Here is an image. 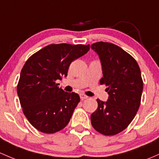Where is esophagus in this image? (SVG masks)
<instances>
[{
	"instance_id": "obj_1",
	"label": "esophagus",
	"mask_w": 159,
	"mask_h": 159,
	"mask_svg": "<svg viewBox=\"0 0 159 159\" xmlns=\"http://www.w3.org/2000/svg\"><path fill=\"white\" fill-rule=\"evenodd\" d=\"M80 98H81V99H82V100H84V99H88V96L85 95V94L82 93V94H81V95H80Z\"/></svg>"
}]
</instances>
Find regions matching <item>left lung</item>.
Wrapping results in <instances>:
<instances>
[{"instance_id": "obj_1", "label": "left lung", "mask_w": 159, "mask_h": 159, "mask_svg": "<svg viewBox=\"0 0 159 159\" xmlns=\"http://www.w3.org/2000/svg\"><path fill=\"white\" fill-rule=\"evenodd\" d=\"M91 48L98 53L106 84L107 102L97 99L98 107L90 116L99 133L113 136L123 131L132 121L141 102L143 82L138 63L128 53L114 43L96 42Z\"/></svg>"}]
</instances>
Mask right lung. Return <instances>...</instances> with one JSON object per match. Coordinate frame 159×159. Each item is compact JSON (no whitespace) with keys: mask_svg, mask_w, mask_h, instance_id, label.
Masks as SVG:
<instances>
[{"mask_svg":"<svg viewBox=\"0 0 159 159\" xmlns=\"http://www.w3.org/2000/svg\"><path fill=\"white\" fill-rule=\"evenodd\" d=\"M90 50V44H50L31 55L22 69L17 93L24 115L34 128L54 134L69 124L80 97L59 88L71 62Z\"/></svg>","mask_w":159,"mask_h":159,"instance_id":"1","label":"right lung"}]
</instances>
